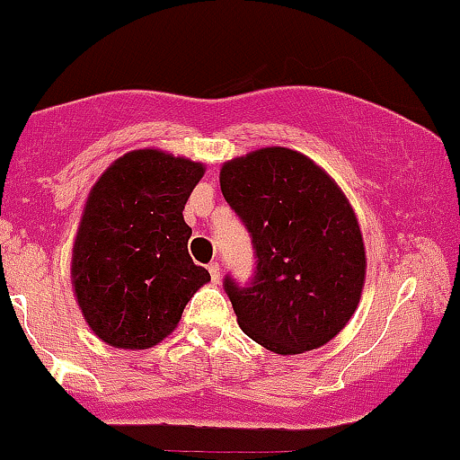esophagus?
<instances>
[{"instance_id": "obj_1", "label": "esophagus", "mask_w": 460, "mask_h": 460, "mask_svg": "<svg viewBox=\"0 0 460 460\" xmlns=\"http://www.w3.org/2000/svg\"><path fill=\"white\" fill-rule=\"evenodd\" d=\"M208 274H211L213 283H220V265L216 261L208 262Z\"/></svg>"}]
</instances>
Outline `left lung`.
I'll use <instances>...</instances> for the list:
<instances>
[{"mask_svg": "<svg viewBox=\"0 0 460 460\" xmlns=\"http://www.w3.org/2000/svg\"><path fill=\"white\" fill-rule=\"evenodd\" d=\"M220 189L256 258L249 283L225 276L243 332L279 355L328 343L353 316L367 274L346 195L312 159L288 148L226 162Z\"/></svg>", "mask_w": 460, "mask_h": 460, "instance_id": "left-lung-1", "label": "left lung"}]
</instances>
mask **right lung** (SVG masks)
Here are the masks:
<instances>
[{"instance_id": "1", "label": "right lung", "mask_w": 460, "mask_h": 460, "mask_svg": "<svg viewBox=\"0 0 460 460\" xmlns=\"http://www.w3.org/2000/svg\"><path fill=\"white\" fill-rule=\"evenodd\" d=\"M204 166L162 150L111 164L84 204L71 256L75 298L89 328L114 349H153L211 280L189 256L184 204Z\"/></svg>"}]
</instances>
